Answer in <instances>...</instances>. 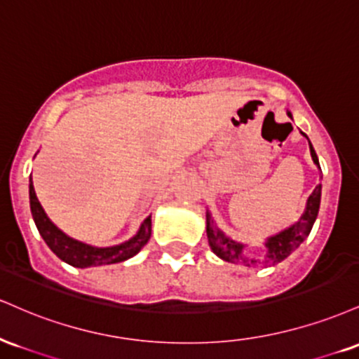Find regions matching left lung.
Returning a JSON list of instances; mask_svg holds the SVG:
<instances>
[{
  "mask_svg": "<svg viewBox=\"0 0 359 359\" xmlns=\"http://www.w3.org/2000/svg\"><path fill=\"white\" fill-rule=\"evenodd\" d=\"M289 117H292V114L287 112ZM302 136L307 137L304 133ZM309 141V137H307ZM309 149H311V156H313L314 164H318L319 168V159L318 154H316L313 144L309 141ZM321 170V168H319ZM319 205H321V184L314 188V191L311 193V196L307 198V205L302 217L299 218V222L290 225L289 229L279 231L277 235H272V237L267 238L265 242V248H267V255H265L264 262L255 259H248V257L243 255V248L245 245L243 243L235 242L226 237L223 231L215 225L212 213L206 212V237H208V243L212 247L213 254L220 257L222 260L225 262H231V264H243L247 267H255V265H276L282 262L284 259L292 254L296 248L301 245L304 240L309 237L311 230H313V225L318 218V212H319Z\"/></svg>",
  "mask_w": 359,
  "mask_h": 359,
  "instance_id": "8db88e82",
  "label": "left lung"
}]
</instances>
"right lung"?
<instances>
[{
    "label": "right lung",
    "instance_id": "add662e5",
    "mask_svg": "<svg viewBox=\"0 0 359 359\" xmlns=\"http://www.w3.org/2000/svg\"><path fill=\"white\" fill-rule=\"evenodd\" d=\"M29 208H32L33 220L38 231H40L41 238L45 240L46 245L53 252L58 259L67 262L69 265L79 269L97 267V265H109V264H119L124 260L130 259L146 245L147 240L151 238V215L139 226V231L128 242L121 243V245L114 247H92L87 243L79 242V240L70 238L60 229L53 225L52 220L46 217L45 210L41 208L40 201H38L35 188H33V181L29 178Z\"/></svg>",
    "mask_w": 359,
    "mask_h": 359
}]
</instances>
